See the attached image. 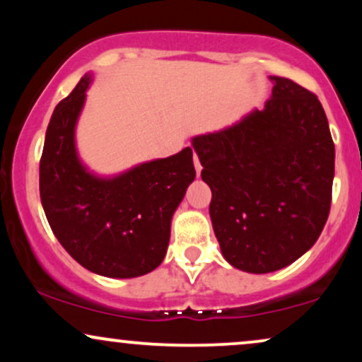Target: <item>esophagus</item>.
<instances>
[{
  "label": "esophagus",
  "mask_w": 362,
  "mask_h": 362,
  "mask_svg": "<svg viewBox=\"0 0 362 362\" xmlns=\"http://www.w3.org/2000/svg\"><path fill=\"white\" fill-rule=\"evenodd\" d=\"M194 167H195V173H197V175H201L202 165H201V161H199V156L195 155V153H194Z\"/></svg>",
  "instance_id": "1"
}]
</instances>
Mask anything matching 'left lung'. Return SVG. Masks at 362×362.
Masks as SVG:
<instances>
[{"instance_id":"8db88e82","label":"left lung","mask_w":362,"mask_h":362,"mask_svg":"<svg viewBox=\"0 0 362 362\" xmlns=\"http://www.w3.org/2000/svg\"><path fill=\"white\" fill-rule=\"evenodd\" d=\"M271 81L264 109L192 139L223 257L252 274L279 271L313 247L330 213L335 170L317 95L288 78Z\"/></svg>"}]
</instances>
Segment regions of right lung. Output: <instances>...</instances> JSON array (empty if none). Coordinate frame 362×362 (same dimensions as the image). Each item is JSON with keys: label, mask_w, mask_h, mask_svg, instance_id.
<instances>
[{"label": "right lung", "mask_w": 362, "mask_h": 362, "mask_svg": "<svg viewBox=\"0 0 362 362\" xmlns=\"http://www.w3.org/2000/svg\"><path fill=\"white\" fill-rule=\"evenodd\" d=\"M90 83L85 74L54 109L40 158V201L52 233L78 264L105 277L144 276L165 259L172 216L195 178L192 149L112 178L90 173L74 146Z\"/></svg>", "instance_id": "1"}]
</instances>
